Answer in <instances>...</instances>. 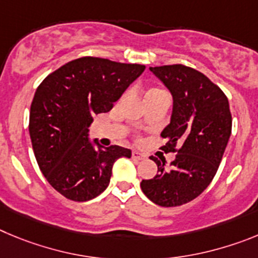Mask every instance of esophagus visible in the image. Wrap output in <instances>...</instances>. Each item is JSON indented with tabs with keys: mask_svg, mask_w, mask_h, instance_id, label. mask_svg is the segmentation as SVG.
<instances>
[{
	"mask_svg": "<svg viewBox=\"0 0 258 258\" xmlns=\"http://www.w3.org/2000/svg\"><path fill=\"white\" fill-rule=\"evenodd\" d=\"M132 158H134V159H136V161H143L144 158H145V154H143V153L134 150V152H132Z\"/></svg>",
	"mask_w": 258,
	"mask_h": 258,
	"instance_id": "34e87169",
	"label": "esophagus"
}]
</instances>
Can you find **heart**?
<instances>
[{
  "instance_id": "b5f03b06",
  "label": "heart",
  "mask_w": 258,
  "mask_h": 258,
  "mask_svg": "<svg viewBox=\"0 0 258 258\" xmlns=\"http://www.w3.org/2000/svg\"><path fill=\"white\" fill-rule=\"evenodd\" d=\"M158 95H167V92L162 89H158V87H150L145 91V100L153 96H158Z\"/></svg>"
}]
</instances>
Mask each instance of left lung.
Listing matches in <instances>:
<instances>
[{"label":"left lung","instance_id":"8db88e82","mask_svg":"<svg viewBox=\"0 0 258 258\" xmlns=\"http://www.w3.org/2000/svg\"><path fill=\"white\" fill-rule=\"evenodd\" d=\"M173 97L171 122L161 136L164 153H177L171 167L152 157L158 173L141 181V190L161 207H177L196 199L215 177L231 134L226 95L203 73L182 66L150 67Z\"/></svg>","mask_w":258,"mask_h":258}]
</instances>
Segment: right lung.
<instances>
[{
	"label": "right lung",
	"mask_w": 258,
	"mask_h": 258,
	"mask_svg": "<svg viewBox=\"0 0 258 258\" xmlns=\"http://www.w3.org/2000/svg\"><path fill=\"white\" fill-rule=\"evenodd\" d=\"M145 66L101 57L72 60L37 87L29 135L41 172L61 196L74 202L95 198L108 187L114 162L131 157L118 145L103 148L89 139L94 115L106 113Z\"/></svg>",
	"instance_id": "right-lung-1"
}]
</instances>
